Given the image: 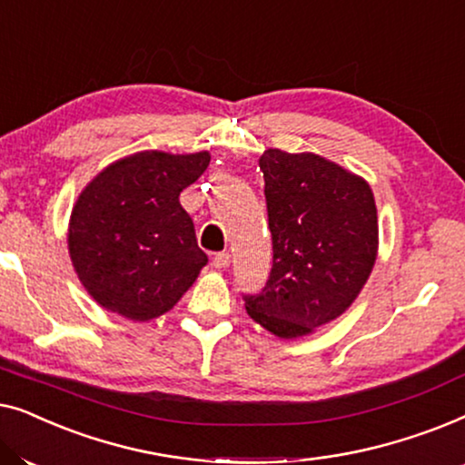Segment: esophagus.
Segmentation results:
<instances>
[{
  "instance_id": "esophagus-1",
  "label": "esophagus",
  "mask_w": 465,
  "mask_h": 465,
  "mask_svg": "<svg viewBox=\"0 0 465 465\" xmlns=\"http://www.w3.org/2000/svg\"><path fill=\"white\" fill-rule=\"evenodd\" d=\"M213 266L218 271H224V269H228V266H231V256H228V253H215V258H213Z\"/></svg>"
}]
</instances>
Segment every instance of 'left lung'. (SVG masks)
I'll return each instance as SVG.
<instances>
[{"label":"left lung","instance_id":"obj_1","mask_svg":"<svg viewBox=\"0 0 465 465\" xmlns=\"http://www.w3.org/2000/svg\"><path fill=\"white\" fill-rule=\"evenodd\" d=\"M272 237L264 290L245 311L279 339H301L351 307L374 269L379 220L364 177L315 152L260 156Z\"/></svg>","mask_w":465,"mask_h":465}]
</instances>
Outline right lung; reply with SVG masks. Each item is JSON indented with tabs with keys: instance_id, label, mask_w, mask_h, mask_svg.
<instances>
[{
	"instance_id": "1",
	"label": "right lung",
	"mask_w": 465,
	"mask_h": 465,
	"mask_svg": "<svg viewBox=\"0 0 465 465\" xmlns=\"http://www.w3.org/2000/svg\"><path fill=\"white\" fill-rule=\"evenodd\" d=\"M207 150H143L101 169L74 203L67 247L101 307L150 322L177 304L207 264L180 193L207 169Z\"/></svg>"
}]
</instances>
